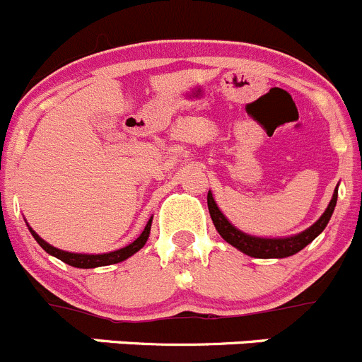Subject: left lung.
<instances>
[{
	"mask_svg": "<svg viewBox=\"0 0 362 362\" xmlns=\"http://www.w3.org/2000/svg\"><path fill=\"white\" fill-rule=\"evenodd\" d=\"M337 204V185L334 189L332 200L327 205L325 212L320 216V219L316 223H313L309 228H305L300 234L288 235V238H259V235L246 234V232L239 230L238 227H234L230 221L227 219V216L219 211L218 204L212 198V192L209 191L207 194V205L209 212H211L212 223H214L216 230L219 232L225 241L228 245H232L234 248H238L239 252L246 253L250 257L257 259H284L291 257L295 253H298L300 250L305 248L309 243H313L314 239L318 238L323 230H325L327 223L332 218L334 207Z\"/></svg>",
	"mask_w": 362,
	"mask_h": 362,
	"instance_id": "8db88e82",
	"label": "left lung"
}]
</instances>
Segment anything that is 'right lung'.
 Masks as SVG:
<instances>
[{"mask_svg":"<svg viewBox=\"0 0 362 362\" xmlns=\"http://www.w3.org/2000/svg\"><path fill=\"white\" fill-rule=\"evenodd\" d=\"M151 221H153V216L148 219L146 227L144 230L141 232V235L135 241H132L130 245L123 246L119 250H114V252H107V253H74V252H66V250H60L52 246L49 243L44 241L35 230L28 225V230L32 232L33 239L40 245V248L44 252H48L49 255L53 257L60 259L62 262L66 264L73 266V268H82V269H89V268H100V266H110V264H117V262H123L127 261L128 257H132L134 253L139 252L144 245H146L148 238H150V230H151Z\"/></svg>","mask_w":362,"mask_h":362,"instance_id":"obj_1","label":"right lung"}]
</instances>
